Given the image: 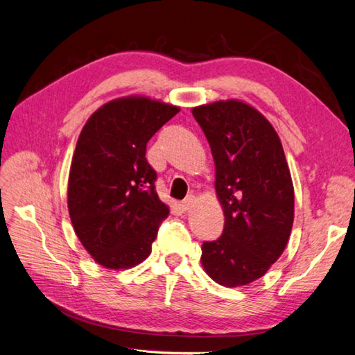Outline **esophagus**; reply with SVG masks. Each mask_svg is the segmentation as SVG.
Masks as SVG:
<instances>
[{
  "label": "esophagus",
  "instance_id": "34e87169",
  "mask_svg": "<svg viewBox=\"0 0 355 355\" xmlns=\"http://www.w3.org/2000/svg\"><path fill=\"white\" fill-rule=\"evenodd\" d=\"M195 202H196V198H195V196H187V198L184 199V201L180 204V208H181V210H183V211H189V210H192Z\"/></svg>",
  "mask_w": 355,
  "mask_h": 355
}]
</instances>
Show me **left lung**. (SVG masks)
<instances>
[{
	"label": "left lung",
	"mask_w": 355,
	"mask_h": 355,
	"mask_svg": "<svg viewBox=\"0 0 355 355\" xmlns=\"http://www.w3.org/2000/svg\"><path fill=\"white\" fill-rule=\"evenodd\" d=\"M210 144L223 232L202 244L201 264L228 288L262 277L285 250L294 222V186L275 127L241 100L192 109Z\"/></svg>",
	"instance_id": "left-lung-1"
}]
</instances>
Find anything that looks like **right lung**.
Masks as SVG:
<instances>
[{"mask_svg":"<svg viewBox=\"0 0 355 355\" xmlns=\"http://www.w3.org/2000/svg\"><path fill=\"white\" fill-rule=\"evenodd\" d=\"M180 107L145 96L111 100L88 118L71 159L67 207L97 264L125 270L148 258L169 214L145 159L147 142Z\"/></svg>","mask_w":355,"mask_h":355,"instance_id":"obj_1","label":"right lung"}]
</instances>
